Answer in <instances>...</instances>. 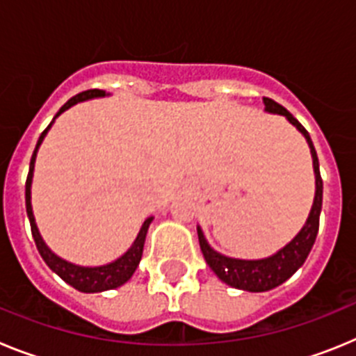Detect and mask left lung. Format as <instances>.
<instances>
[{
  "mask_svg": "<svg viewBox=\"0 0 356 356\" xmlns=\"http://www.w3.org/2000/svg\"><path fill=\"white\" fill-rule=\"evenodd\" d=\"M264 105H266V112H269V114L284 115L291 124H294V127L303 134L305 139H307L310 153H312L314 172H316V197H314V205L312 210H310V216H308L307 222H305V226L301 228L300 234L296 235V237L289 242L287 246L282 248L280 251H276L271 257H267V259L241 260L229 259V257L217 253L216 250L210 248L205 235H203L201 228L197 226V238H200L201 253L205 257L210 269L217 275V278L222 280V282L228 284L229 287L242 289V291L250 292L271 291V289L284 284L285 280L291 278V276L303 266L308 253L312 250L314 242H316L317 229H319L321 207H323V180H321L319 172V160H317L316 147H314L310 135L305 130L303 124H301L287 108H284V106L278 105V103L273 102V99H269V97H264Z\"/></svg>",
  "mask_w": 356,
  "mask_h": 356,
  "instance_id": "8db88e82",
  "label": "left lung"
}]
</instances>
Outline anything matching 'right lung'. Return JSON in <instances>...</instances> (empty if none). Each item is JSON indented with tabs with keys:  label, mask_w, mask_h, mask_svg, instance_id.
Wrapping results in <instances>:
<instances>
[{
	"label": "right lung",
	"mask_w": 356,
	"mask_h": 356,
	"mask_svg": "<svg viewBox=\"0 0 356 356\" xmlns=\"http://www.w3.org/2000/svg\"><path fill=\"white\" fill-rule=\"evenodd\" d=\"M105 96V92L99 89H90L85 90V92L76 94V96H72L64 106H62L56 115L53 118L55 121L62 112H65L67 108H71L72 105H76V103L85 102V99H90V97H102ZM53 121L49 122L48 128L40 134L39 140H37L35 151H33V155H31L30 160V171H28V178H26V213L28 219H30V226H31V235H33V241H35V246L39 250L40 257L44 259V262L48 264V267L51 271H55L56 275L60 276L64 280L65 284H69L71 287H74L76 291L80 292H103V291H110V289H118L121 287L122 284H127L128 280L131 278V275L135 273L137 266L140 262V257H143V250H144V241H146V234L147 228H149L151 221H153V216L146 217L140 226L139 234L135 237L134 244H131L130 250L127 253L119 257L118 260L114 262L106 264V266H97V267H81V266H74V264L67 262V260L60 259V257H56L48 246H46V242L42 241L39 234V228L35 225V217H33V210H31V178H33V165H35V156L37 151H39V146L42 144L44 137L48 134V130L51 128Z\"/></svg>",
	"instance_id": "add662e5"
}]
</instances>
